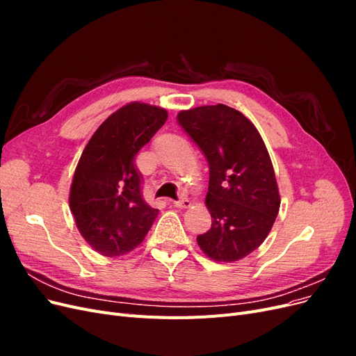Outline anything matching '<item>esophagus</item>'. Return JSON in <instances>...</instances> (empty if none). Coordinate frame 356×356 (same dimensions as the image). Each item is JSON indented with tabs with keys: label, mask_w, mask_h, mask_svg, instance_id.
Wrapping results in <instances>:
<instances>
[{
	"label": "esophagus",
	"mask_w": 356,
	"mask_h": 356,
	"mask_svg": "<svg viewBox=\"0 0 356 356\" xmlns=\"http://www.w3.org/2000/svg\"><path fill=\"white\" fill-rule=\"evenodd\" d=\"M174 207L179 208V209H187L191 207V202L188 199H181V200L174 202Z\"/></svg>",
	"instance_id": "34e87169"
}]
</instances>
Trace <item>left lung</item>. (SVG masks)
I'll list each match as a JSON object with an SVG mask.
<instances>
[{"instance_id": "1", "label": "left lung", "mask_w": 356, "mask_h": 356, "mask_svg": "<svg viewBox=\"0 0 356 356\" xmlns=\"http://www.w3.org/2000/svg\"><path fill=\"white\" fill-rule=\"evenodd\" d=\"M177 122L209 165L204 203L212 225L197 236V245L218 263L242 260L264 242L281 207L263 138L241 111L224 104L179 111Z\"/></svg>"}]
</instances>
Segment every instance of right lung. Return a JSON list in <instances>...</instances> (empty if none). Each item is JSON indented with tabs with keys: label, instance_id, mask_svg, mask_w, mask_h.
Returning a JSON list of instances; mask_svg holds the SVG:
<instances>
[{
	"label": "right lung",
	"instance_id": "right-lung-1",
	"mask_svg": "<svg viewBox=\"0 0 356 356\" xmlns=\"http://www.w3.org/2000/svg\"><path fill=\"white\" fill-rule=\"evenodd\" d=\"M168 111L131 102L96 129L75 168L70 208L84 241L104 257H120L141 245L159 209L144 200L138 154L159 129Z\"/></svg>",
	"mask_w": 356,
	"mask_h": 356
}]
</instances>
